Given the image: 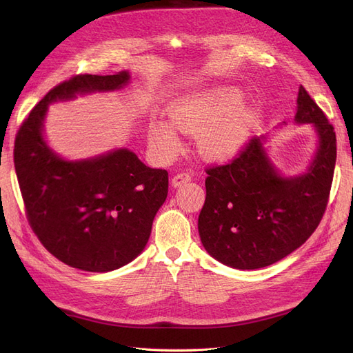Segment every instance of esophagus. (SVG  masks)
Instances as JSON below:
<instances>
[{
  "mask_svg": "<svg viewBox=\"0 0 353 353\" xmlns=\"http://www.w3.org/2000/svg\"><path fill=\"white\" fill-rule=\"evenodd\" d=\"M191 181V175L188 172H179L172 178V187L178 188L181 185H184Z\"/></svg>",
  "mask_w": 353,
  "mask_h": 353,
  "instance_id": "esophagus-1",
  "label": "esophagus"
}]
</instances>
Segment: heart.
<instances>
[{
  "label": "heart",
  "mask_w": 353,
  "mask_h": 353,
  "mask_svg": "<svg viewBox=\"0 0 353 353\" xmlns=\"http://www.w3.org/2000/svg\"><path fill=\"white\" fill-rule=\"evenodd\" d=\"M243 95L234 88H212L187 95L170 109V122L178 131L197 135L203 157L222 160L236 153L253 122V113L241 105ZM148 140L159 152L172 153L178 147L174 127L165 121L148 126Z\"/></svg>",
  "instance_id": "heart-1"
}]
</instances>
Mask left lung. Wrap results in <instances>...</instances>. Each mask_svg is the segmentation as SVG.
Returning a JSON list of instances; mask_svg holds the SVG:
<instances>
[{"label":"left lung","mask_w":353,"mask_h":353,"mask_svg":"<svg viewBox=\"0 0 353 353\" xmlns=\"http://www.w3.org/2000/svg\"><path fill=\"white\" fill-rule=\"evenodd\" d=\"M294 122L309 123L316 148L307 169L285 176L254 137L231 163L206 170V200L199 215L203 248L236 270H259L281 261L319 225L336 166V132L301 85Z\"/></svg>","instance_id":"1"}]
</instances>
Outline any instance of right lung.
<instances>
[{
    "label": "right lung",
    "instance_id": "right-lung-1",
    "mask_svg": "<svg viewBox=\"0 0 353 353\" xmlns=\"http://www.w3.org/2000/svg\"><path fill=\"white\" fill-rule=\"evenodd\" d=\"M131 81L117 74H78L42 99L20 126L14 168L32 230L61 262L90 272H108L132 262L152 232L168 196V172L145 166L128 148L69 160L48 145V105L78 95L112 92Z\"/></svg>",
    "mask_w": 353,
    "mask_h": 353
}]
</instances>
